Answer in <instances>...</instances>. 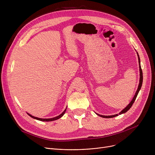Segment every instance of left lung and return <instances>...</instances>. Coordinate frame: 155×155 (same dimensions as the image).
<instances>
[{"mask_svg":"<svg viewBox=\"0 0 155 155\" xmlns=\"http://www.w3.org/2000/svg\"><path fill=\"white\" fill-rule=\"evenodd\" d=\"M137 56H138V61H139V66H140V84H139V85H138V88L137 89V91L135 93V95L134 96V97L133 98L132 101L130 102V103L127 105V106L122 110L121 112H120L119 114H124L125 112H126L127 110H129V109L131 107V106L133 105V103L134 102L136 97H137V95L138 94V93H139L140 89L141 88V86H142V83H143V71H142V69H141V64H140V56H139V54H138L137 52ZM97 115L102 117H104V118H112V117H116V116H117L118 114H115V115H112V116H102V115H100V114H97Z\"/></svg>","mask_w":155,"mask_h":155,"instance_id":"left-lung-1","label":"left lung"}]
</instances>
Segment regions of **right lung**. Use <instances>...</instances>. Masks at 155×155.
Here are the masks:
<instances>
[{
  "instance_id": "add662e5",
  "label": "right lung",
  "mask_w": 155,
  "mask_h": 155,
  "mask_svg": "<svg viewBox=\"0 0 155 155\" xmlns=\"http://www.w3.org/2000/svg\"><path fill=\"white\" fill-rule=\"evenodd\" d=\"M66 110H67V108H66V109H65V110L60 115H59V116H56V117H55L50 118V119H41V118H38V117H35V116H31V114H28V113H27V114H28L30 117H31L32 118L37 119V120H41V121H53V120H57V119H58L61 118V117L64 114L65 112H66Z\"/></svg>"
}]
</instances>
